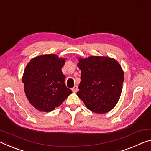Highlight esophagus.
Segmentation results:
<instances>
[{
	"label": "esophagus",
	"mask_w": 151,
	"mask_h": 151,
	"mask_svg": "<svg viewBox=\"0 0 151 151\" xmlns=\"http://www.w3.org/2000/svg\"><path fill=\"white\" fill-rule=\"evenodd\" d=\"M71 90H72V92H74V93H76V92H77L78 90V86H74V87L73 88L71 89Z\"/></svg>",
	"instance_id": "1"
}]
</instances>
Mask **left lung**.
Here are the masks:
<instances>
[{"label": "left lung", "mask_w": 151, "mask_h": 151, "mask_svg": "<svg viewBox=\"0 0 151 151\" xmlns=\"http://www.w3.org/2000/svg\"><path fill=\"white\" fill-rule=\"evenodd\" d=\"M81 70L77 95L92 112L103 114L117 105L122 91L124 73L119 63L108 57L78 58Z\"/></svg>", "instance_id": "1"}]
</instances>
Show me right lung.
I'll return each instance as SVG.
<instances>
[{
    "mask_svg": "<svg viewBox=\"0 0 151 151\" xmlns=\"http://www.w3.org/2000/svg\"><path fill=\"white\" fill-rule=\"evenodd\" d=\"M66 60L56 54H47L32 58L27 64L22 82L26 97L37 110L52 111L72 92L66 87L61 71Z\"/></svg>",
    "mask_w": 151,
    "mask_h": 151,
    "instance_id": "obj_1",
    "label": "right lung"
}]
</instances>
